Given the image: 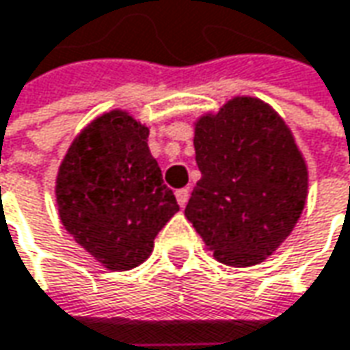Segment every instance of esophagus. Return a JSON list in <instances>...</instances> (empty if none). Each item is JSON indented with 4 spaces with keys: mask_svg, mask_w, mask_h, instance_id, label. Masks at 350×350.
<instances>
[{
    "mask_svg": "<svg viewBox=\"0 0 350 350\" xmlns=\"http://www.w3.org/2000/svg\"><path fill=\"white\" fill-rule=\"evenodd\" d=\"M176 200H178V204H180V207H186V204H188V200H190V190H188V188L176 190Z\"/></svg>",
    "mask_w": 350,
    "mask_h": 350,
    "instance_id": "esophagus-1",
    "label": "esophagus"
}]
</instances>
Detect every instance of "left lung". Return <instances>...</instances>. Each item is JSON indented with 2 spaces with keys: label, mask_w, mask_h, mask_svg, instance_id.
Here are the masks:
<instances>
[{
  "label": "left lung",
  "mask_w": 350,
  "mask_h": 350,
  "mask_svg": "<svg viewBox=\"0 0 350 350\" xmlns=\"http://www.w3.org/2000/svg\"><path fill=\"white\" fill-rule=\"evenodd\" d=\"M202 172L186 217L227 266L262 262L292 233L308 198V166L268 103L233 98L196 121Z\"/></svg>",
  "instance_id": "1"
}]
</instances>
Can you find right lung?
<instances>
[{
  "mask_svg": "<svg viewBox=\"0 0 350 350\" xmlns=\"http://www.w3.org/2000/svg\"><path fill=\"white\" fill-rule=\"evenodd\" d=\"M146 141L148 127L113 109L74 139L58 168L62 225L109 270L145 262L154 237L180 209Z\"/></svg>",
  "mask_w": 350,
  "mask_h": 350,
  "instance_id": "obj_1",
  "label": "right lung"
}]
</instances>
